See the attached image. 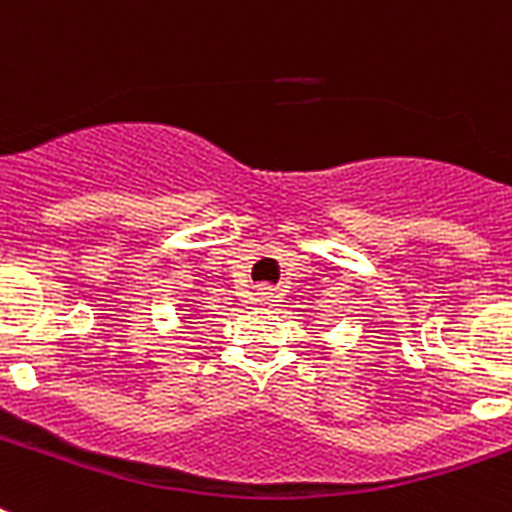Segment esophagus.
<instances>
[{
  "label": "esophagus",
  "instance_id": "34e87169",
  "mask_svg": "<svg viewBox=\"0 0 512 512\" xmlns=\"http://www.w3.org/2000/svg\"><path fill=\"white\" fill-rule=\"evenodd\" d=\"M279 297H281L279 289H273V287L257 289V300H260V303H279Z\"/></svg>",
  "mask_w": 512,
  "mask_h": 512
}]
</instances>
